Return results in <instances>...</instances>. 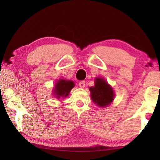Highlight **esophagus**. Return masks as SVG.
Here are the masks:
<instances>
[{"mask_svg": "<svg viewBox=\"0 0 160 160\" xmlns=\"http://www.w3.org/2000/svg\"><path fill=\"white\" fill-rule=\"evenodd\" d=\"M78 85H79L80 87H81V88H84V86H85V81H84V80L80 81L79 84H78Z\"/></svg>", "mask_w": 160, "mask_h": 160, "instance_id": "34e87169", "label": "esophagus"}]
</instances>
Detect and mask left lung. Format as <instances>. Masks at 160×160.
Here are the masks:
<instances>
[{
  "label": "left lung",
  "instance_id": "left-lung-1",
  "mask_svg": "<svg viewBox=\"0 0 160 160\" xmlns=\"http://www.w3.org/2000/svg\"><path fill=\"white\" fill-rule=\"evenodd\" d=\"M93 87H90L91 99L98 107H106L113 100L114 93L106 80L97 78Z\"/></svg>",
  "mask_w": 160,
  "mask_h": 160
}]
</instances>
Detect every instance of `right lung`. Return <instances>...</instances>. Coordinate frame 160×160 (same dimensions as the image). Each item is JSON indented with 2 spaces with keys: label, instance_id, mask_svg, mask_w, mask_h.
Segmentation results:
<instances>
[{
  "label": "right lung",
  "instance_id": "obj_1",
  "mask_svg": "<svg viewBox=\"0 0 160 160\" xmlns=\"http://www.w3.org/2000/svg\"><path fill=\"white\" fill-rule=\"evenodd\" d=\"M73 87L74 83L73 81L62 79L56 82L55 86L56 88L53 91V93H55V96L57 98H60V97H67Z\"/></svg>",
  "mask_w": 160,
  "mask_h": 160
}]
</instances>
